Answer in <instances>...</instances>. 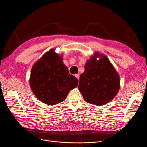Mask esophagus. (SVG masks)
<instances>
[{
	"label": "esophagus",
	"mask_w": 147,
	"mask_h": 147,
	"mask_svg": "<svg viewBox=\"0 0 147 147\" xmlns=\"http://www.w3.org/2000/svg\"><path fill=\"white\" fill-rule=\"evenodd\" d=\"M75 76H76V77L77 78H78V79L79 80V78H80V74H76Z\"/></svg>",
	"instance_id": "esophagus-1"
}]
</instances>
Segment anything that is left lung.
<instances>
[{"mask_svg":"<svg viewBox=\"0 0 147 147\" xmlns=\"http://www.w3.org/2000/svg\"><path fill=\"white\" fill-rule=\"evenodd\" d=\"M96 53L88 60L80 77L78 89L87 102L101 106L109 102L120 88V78L106 56Z\"/></svg>","mask_w":147,"mask_h":147,"instance_id":"left-lung-1","label":"left lung"}]
</instances>
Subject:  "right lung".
<instances>
[{
	"instance_id": "obj_1",
	"label": "right lung",
	"mask_w": 147,
	"mask_h": 147,
	"mask_svg": "<svg viewBox=\"0 0 147 147\" xmlns=\"http://www.w3.org/2000/svg\"><path fill=\"white\" fill-rule=\"evenodd\" d=\"M30 83L39 100L53 105L65 100L78 80L69 73L62 57L51 49L33 66Z\"/></svg>"
}]
</instances>
